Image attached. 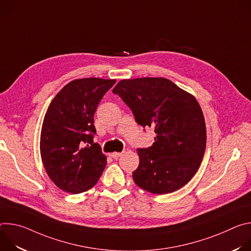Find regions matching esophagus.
I'll return each mask as SVG.
<instances>
[{
  "label": "esophagus",
  "instance_id": "obj_1",
  "mask_svg": "<svg viewBox=\"0 0 251 251\" xmlns=\"http://www.w3.org/2000/svg\"><path fill=\"white\" fill-rule=\"evenodd\" d=\"M121 155H122V153H120V152H113V153H111V157L114 158V159L119 158Z\"/></svg>",
  "mask_w": 251,
  "mask_h": 251
}]
</instances>
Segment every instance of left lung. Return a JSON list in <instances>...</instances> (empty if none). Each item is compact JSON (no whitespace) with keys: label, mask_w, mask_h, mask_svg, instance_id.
I'll return each instance as SVG.
<instances>
[{"label":"left lung","mask_w":251,"mask_h":251,"mask_svg":"<svg viewBox=\"0 0 251 251\" xmlns=\"http://www.w3.org/2000/svg\"><path fill=\"white\" fill-rule=\"evenodd\" d=\"M130 107L136 122L153 127V145L138 149L133 180L155 195L173 193L188 184L201 163L205 123L194 95L164 77L123 79L113 88Z\"/></svg>","instance_id":"left-lung-1"}]
</instances>
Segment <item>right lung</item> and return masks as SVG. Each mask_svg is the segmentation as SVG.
<instances>
[{
    "mask_svg": "<svg viewBox=\"0 0 251 251\" xmlns=\"http://www.w3.org/2000/svg\"><path fill=\"white\" fill-rule=\"evenodd\" d=\"M115 79H75L52 99L41 132V156L46 172L60 190L80 194L93 188L107 159L93 142L94 113Z\"/></svg>",
    "mask_w": 251,
    "mask_h": 251,
    "instance_id": "obj_1",
    "label": "right lung"
}]
</instances>
